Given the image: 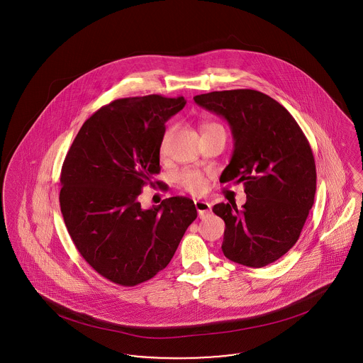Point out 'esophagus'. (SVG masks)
I'll use <instances>...</instances> for the list:
<instances>
[{
	"mask_svg": "<svg viewBox=\"0 0 363 363\" xmlns=\"http://www.w3.org/2000/svg\"><path fill=\"white\" fill-rule=\"evenodd\" d=\"M194 207H196V210H197L200 218H204V216H207V215L211 213V206H210V203H207V201L194 200Z\"/></svg>",
	"mask_w": 363,
	"mask_h": 363,
	"instance_id": "34e87169",
	"label": "esophagus"
}]
</instances>
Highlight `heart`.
<instances>
[{"instance_id": "heart-1", "label": "heart", "mask_w": 363, "mask_h": 363, "mask_svg": "<svg viewBox=\"0 0 363 363\" xmlns=\"http://www.w3.org/2000/svg\"><path fill=\"white\" fill-rule=\"evenodd\" d=\"M222 128L219 123H207L204 125V130H208V128ZM174 131V128H167L166 133L163 134L162 137V141H160V152L164 153L167 150L169 147V141H170L171 134ZM178 179V184L188 192L191 193H200L204 191L206 188V181L201 175V172L196 170H184L181 171L177 177Z\"/></svg>"}]
</instances>
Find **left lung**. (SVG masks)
<instances>
[{
	"label": "left lung",
	"mask_w": 363,
	"mask_h": 363,
	"mask_svg": "<svg viewBox=\"0 0 363 363\" xmlns=\"http://www.w3.org/2000/svg\"><path fill=\"white\" fill-rule=\"evenodd\" d=\"M193 100L229 122L235 150L219 181L244 182L247 194L241 210L229 203L213 206L226 225L223 255L248 267L267 266L296 244L314 204L311 147L294 116L262 91L222 90Z\"/></svg>",
	"instance_id": "obj_1"
}]
</instances>
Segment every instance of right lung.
Wrapping results in <instances>:
<instances>
[{
  "label": "right lung",
  "instance_id": "right-lung-1",
  "mask_svg": "<svg viewBox=\"0 0 363 363\" xmlns=\"http://www.w3.org/2000/svg\"><path fill=\"white\" fill-rule=\"evenodd\" d=\"M185 104L182 96L160 94L115 100L86 121L67 152L60 174L67 230L86 262L113 284L155 277L197 218L189 197L164 199L150 210L137 200L160 172L164 123Z\"/></svg>",
  "mask_w": 363,
  "mask_h": 363
}]
</instances>
